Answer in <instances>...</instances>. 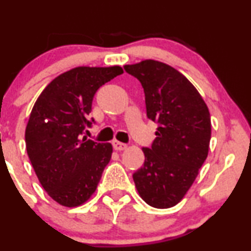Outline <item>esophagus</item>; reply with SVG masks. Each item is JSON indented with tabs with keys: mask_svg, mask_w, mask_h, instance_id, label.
<instances>
[{
	"mask_svg": "<svg viewBox=\"0 0 251 251\" xmlns=\"http://www.w3.org/2000/svg\"><path fill=\"white\" fill-rule=\"evenodd\" d=\"M112 145H113V149L116 150V151H123V150H126V148H127L126 144L118 142V140H113V142H112Z\"/></svg>",
	"mask_w": 251,
	"mask_h": 251,
	"instance_id": "esophagus-1",
	"label": "esophagus"
}]
</instances>
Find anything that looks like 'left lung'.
I'll list each match as a JSON object with an SVG mask.
<instances>
[{"instance_id": "left-lung-1", "label": "left lung", "mask_w": 251, "mask_h": 251, "mask_svg": "<svg viewBox=\"0 0 251 251\" xmlns=\"http://www.w3.org/2000/svg\"><path fill=\"white\" fill-rule=\"evenodd\" d=\"M124 70L139 80L145 93L146 114L158 124L145 162L133 180L149 205L175 206L183 200L205 162L211 138L209 108L195 86L166 63L144 60Z\"/></svg>"}]
</instances>
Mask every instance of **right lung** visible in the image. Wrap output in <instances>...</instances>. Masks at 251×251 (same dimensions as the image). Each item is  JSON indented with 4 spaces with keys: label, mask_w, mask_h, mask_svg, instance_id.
Instances as JSON below:
<instances>
[{
    "label": "right lung",
    "mask_w": 251,
    "mask_h": 251,
    "mask_svg": "<svg viewBox=\"0 0 251 251\" xmlns=\"http://www.w3.org/2000/svg\"><path fill=\"white\" fill-rule=\"evenodd\" d=\"M120 66L76 67L60 74L37 98L25 127V149L47 194L74 208L97 190L112 145L82 137L97 91L123 74Z\"/></svg>",
    "instance_id": "add662e5"
}]
</instances>
